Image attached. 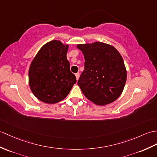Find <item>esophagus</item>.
Here are the masks:
<instances>
[{"label": "esophagus", "instance_id": "34e87169", "mask_svg": "<svg viewBox=\"0 0 157 157\" xmlns=\"http://www.w3.org/2000/svg\"><path fill=\"white\" fill-rule=\"evenodd\" d=\"M75 77H76V79H77V80H78V79L79 78V73H77V74H75Z\"/></svg>", "mask_w": 157, "mask_h": 157}]
</instances>
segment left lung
<instances>
[{
    "label": "left lung",
    "instance_id": "left-lung-1",
    "mask_svg": "<svg viewBox=\"0 0 157 157\" xmlns=\"http://www.w3.org/2000/svg\"><path fill=\"white\" fill-rule=\"evenodd\" d=\"M84 70L78 82L84 96L95 104H110L121 95L126 81L122 57L114 47L101 42L79 44Z\"/></svg>",
    "mask_w": 157,
    "mask_h": 157
}]
</instances>
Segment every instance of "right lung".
Masks as SVG:
<instances>
[{
  "label": "right lung",
  "mask_w": 157,
  "mask_h": 157,
  "mask_svg": "<svg viewBox=\"0 0 157 157\" xmlns=\"http://www.w3.org/2000/svg\"><path fill=\"white\" fill-rule=\"evenodd\" d=\"M69 45L53 40L43 45L32 61L29 83L37 99L47 104L63 100L76 83L67 59Z\"/></svg>",
  "instance_id": "add662e5"
}]
</instances>
